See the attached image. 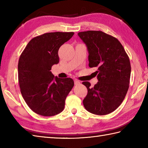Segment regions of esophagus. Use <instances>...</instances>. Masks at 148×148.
<instances>
[{
	"mask_svg": "<svg viewBox=\"0 0 148 148\" xmlns=\"http://www.w3.org/2000/svg\"><path fill=\"white\" fill-rule=\"evenodd\" d=\"M74 84H76V85H78V84H80V82L79 81H77V80H76V79H75L74 80Z\"/></svg>",
	"mask_w": 148,
	"mask_h": 148,
	"instance_id": "34e87169",
	"label": "esophagus"
}]
</instances>
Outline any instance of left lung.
Segmentation results:
<instances>
[{
    "label": "left lung",
    "instance_id": "8db88e82",
    "mask_svg": "<svg viewBox=\"0 0 148 148\" xmlns=\"http://www.w3.org/2000/svg\"><path fill=\"white\" fill-rule=\"evenodd\" d=\"M88 50L90 67H97L99 81L91 88L88 81L82 83L88 93L83 105L88 111L106 115L121 105L129 88L131 73L130 59L120 42L102 31L78 33Z\"/></svg>",
    "mask_w": 148,
    "mask_h": 148
}]
</instances>
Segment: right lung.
I'll list each match as a JSON object with an SVG mask.
<instances>
[{
    "instance_id": "1",
    "label": "right lung",
    "mask_w": 148,
    "mask_h": 148,
    "mask_svg": "<svg viewBox=\"0 0 148 148\" xmlns=\"http://www.w3.org/2000/svg\"><path fill=\"white\" fill-rule=\"evenodd\" d=\"M74 32H49L34 37L24 49L18 65V83L28 106L39 115L52 116L64 109L74 86L70 77H55L50 70L59 62L58 49Z\"/></svg>"
}]
</instances>
